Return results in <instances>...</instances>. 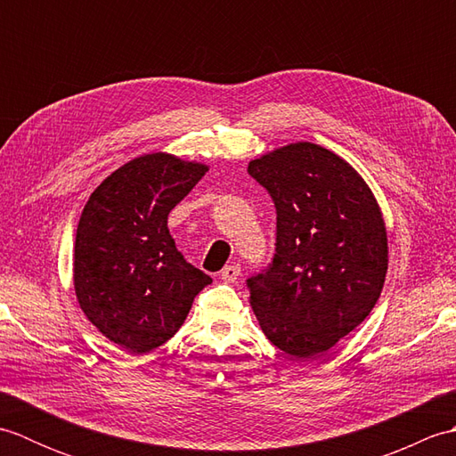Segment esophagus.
Here are the masks:
<instances>
[{"instance_id": "34e87169", "label": "esophagus", "mask_w": 456, "mask_h": 456, "mask_svg": "<svg viewBox=\"0 0 456 456\" xmlns=\"http://www.w3.org/2000/svg\"><path fill=\"white\" fill-rule=\"evenodd\" d=\"M239 276H240V266L239 265H229L219 273V278L225 284H233Z\"/></svg>"}]
</instances>
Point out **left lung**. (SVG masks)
Listing matches in <instances>:
<instances>
[{
	"label": "left lung",
	"instance_id": "1",
	"mask_svg": "<svg viewBox=\"0 0 456 456\" xmlns=\"http://www.w3.org/2000/svg\"><path fill=\"white\" fill-rule=\"evenodd\" d=\"M276 208V253L247 280L260 329L292 358H314L361 325L388 273V235L372 190L314 142L248 162Z\"/></svg>",
	"mask_w": 456,
	"mask_h": 456
}]
</instances>
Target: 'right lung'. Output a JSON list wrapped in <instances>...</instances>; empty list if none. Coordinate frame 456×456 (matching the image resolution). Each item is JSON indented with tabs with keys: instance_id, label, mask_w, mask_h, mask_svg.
<instances>
[{
	"instance_id": "right-lung-1",
	"label": "right lung",
	"mask_w": 456,
	"mask_h": 456,
	"mask_svg": "<svg viewBox=\"0 0 456 456\" xmlns=\"http://www.w3.org/2000/svg\"><path fill=\"white\" fill-rule=\"evenodd\" d=\"M209 168L168 152L111 172L84 206L74 243V289L86 317L127 353L176 335L211 278L178 253L168 213Z\"/></svg>"
}]
</instances>
